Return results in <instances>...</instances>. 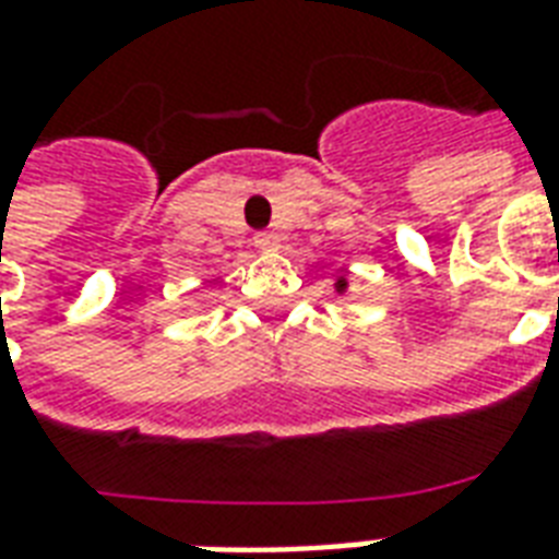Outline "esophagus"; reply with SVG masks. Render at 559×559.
Segmentation results:
<instances>
[{
  "instance_id": "obj_1",
  "label": "esophagus",
  "mask_w": 559,
  "mask_h": 559,
  "mask_svg": "<svg viewBox=\"0 0 559 559\" xmlns=\"http://www.w3.org/2000/svg\"><path fill=\"white\" fill-rule=\"evenodd\" d=\"M254 246L275 248L278 246V237H275V234H269V230H260V234H254Z\"/></svg>"
}]
</instances>
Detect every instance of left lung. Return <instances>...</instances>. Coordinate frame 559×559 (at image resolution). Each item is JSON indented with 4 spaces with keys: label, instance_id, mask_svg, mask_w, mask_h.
<instances>
[{
    "label": "left lung",
    "instance_id": "8db88e82",
    "mask_svg": "<svg viewBox=\"0 0 559 559\" xmlns=\"http://www.w3.org/2000/svg\"><path fill=\"white\" fill-rule=\"evenodd\" d=\"M343 287H346V281L341 278V281H337V290H343Z\"/></svg>",
    "mask_w": 559,
    "mask_h": 559
}]
</instances>
